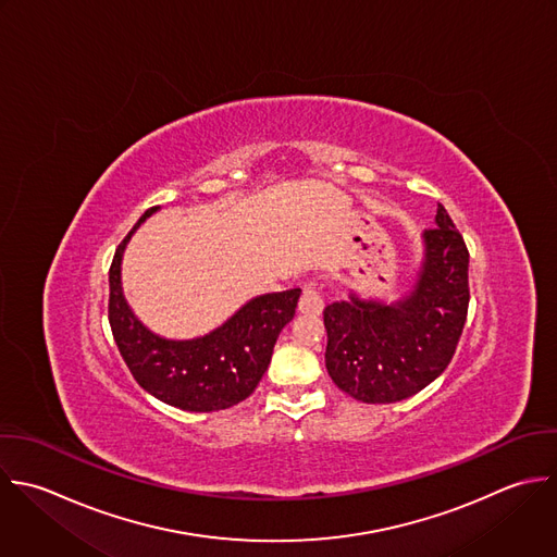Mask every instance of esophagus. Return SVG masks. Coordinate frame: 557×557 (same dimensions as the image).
<instances>
[{"instance_id": "1", "label": "esophagus", "mask_w": 557, "mask_h": 557, "mask_svg": "<svg viewBox=\"0 0 557 557\" xmlns=\"http://www.w3.org/2000/svg\"><path fill=\"white\" fill-rule=\"evenodd\" d=\"M325 301H323V295H321V288L317 282H308L304 284L301 288V299H299V312L301 314H310V317H317L321 314Z\"/></svg>"}]
</instances>
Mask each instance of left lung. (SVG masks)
I'll return each instance as SVG.
<instances>
[{"instance_id": "obj_1", "label": "left lung", "mask_w": 557, "mask_h": 557, "mask_svg": "<svg viewBox=\"0 0 557 557\" xmlns=\"http://www.w3.org/2000/svg\"><path fill=\"white\" fill-rule=\"evenodd\" d=\"M423 240L425 262L410 297L384 306L351 295L323 310L327 373L358 401L408 399L432 384L456 354L471 299L469 249L443 203Z\"/></svg>"}]
</instances>
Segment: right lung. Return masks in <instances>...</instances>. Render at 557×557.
I'll return each instance as SVG.
<instances>
[{"label":"right lung","mask_w":557,"mask_h":557,"mask_svg":"<svg viewBox=\"0 0 557 557\" xmlns=\"http://www.w3.org/2000/svg\"><path fill=\"white\" fill-rule=\"evenodd\" d=\"M114 251L108 282V321L114 343L138 382L156 399L188 412H216L247 399L260 384L275 341L293 321L301 290L290 288L251 299L227 323L195 341H166L151 334L127 308L121 293V256L134 230Z\"/></svg>","instance_id":"add662e5"}]
</instances>
